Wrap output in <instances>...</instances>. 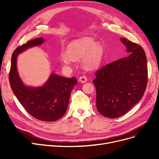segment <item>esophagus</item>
I'll return each mask as SVG.
<instances>
[{"label": "esophagus", "instance_id": "obj_1", "mask_svg": "<svg viewBox=\"0 0 159 159\" xmlns=\"http://www.w3.org/2000/svg\"><path fill=\"white\" fill-rule=\"evenodd\" d=\"M79 80V82H80L81 83H85L86 82H87L88 79H87V77H86V76H84H84L80 77Z\"/></svg>", "mask_w": 159, "mask_h": 159}]
</instances>
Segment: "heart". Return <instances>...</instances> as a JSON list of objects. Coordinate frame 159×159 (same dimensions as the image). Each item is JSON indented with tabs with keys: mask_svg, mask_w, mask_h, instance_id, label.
Segmentation results:
<instances>
[{
	"mask_svg": "<svg viewBox=\"0 0 159 159\" xmlns=\"http://www.w3.org/2000/svg\"><path fill=\"white\" fill-rule=\"evenodd\" d=\"M104 54V48L98 42L89 37L73 40L67 46L66 55L61 57V62L70 66L71 60L81 59V65L86 70H93L101 64Z\"/></svg>",
	"mask_w": 159,
	"mask_h": 159,
	"instance_id": "1",
	"label": "heart"
}]
</instances>
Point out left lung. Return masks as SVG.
<instances>
[{"instance_id": "8db88e82", "label": "left lung", "mask_w": 159, "mask_h": 159, "mask_svg": "<svg viewBox=\"0 0 159 159\" xmlns=\"http://www.w3.org/2000/svg\"><path fill=\"white\" fill-rule=\"evenodd\" d=\"M120 40L129 54L98 70L93 80L97 109L111 119L125 115L140 101L148 81L147 58L143 48L126 38Z\"/></svg>"}]
</instances>
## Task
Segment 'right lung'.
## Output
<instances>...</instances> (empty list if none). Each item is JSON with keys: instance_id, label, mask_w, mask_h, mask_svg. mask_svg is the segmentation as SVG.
Instances as JSON below:
<instances>
[{"instance_id": "right-lung-1", "label": "right lung", "mask_w": 159, "mask_h": 159, "mask_svg": "<svg viewBox=\"0 0 159 159\" xmlns=\"http://www.w3.org/2000/svg\"><path fill=\"white\" fill-rule=\"evenodd\" d=\"M44 43L43 37L38 38L15 50L11 56L9 79L13 93L31 116L40 120L53 122L61 119L66 113L70 93L77 84L76 78H66L52 73L43 85L27 86L20 77L16 66L19 54Z\"/></svg>"}]
</instances>
